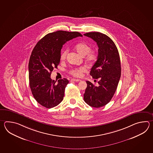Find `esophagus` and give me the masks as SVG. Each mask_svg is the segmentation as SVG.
I'll list each match as a JSON object with an SVG mask.
<instances>
[{"mask_svg": "<svg viewBox=\"0 0 153 153\" xmlns=\"http://www.w3.org/2000/svg\"><path fill=\"white\" fill-rule=\"evenodd\" d=\"M71 81H75V82H79V81H81V80L80 79H71Z\"/></svg>", "mask_w": 153, "mask_h": 153, "instance_id": "obj_1", "label": "esophagus"}]
</instances>
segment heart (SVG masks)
<instances>
[{
	"instance_id": "heart-1",
	"label": "heart",
	"mask_w": 153,
	"mask_h": 153,
	"mask_svg": "<svg viewBox=\"0 0 153 153\" xmlns=\"http://www.w3.org/2000/svg\"><path fill=\"white\" fill-rule=\"evenodd\" d=\"M74 49L79 55L82 57H85V62L89 65H93L97 60V52L94 50H91L92 48L91 46L86 42L78 43L75 46ZM68 52V50H65L61 53L60 59L61 61H64L66 59ZM85 72L86 69L82 67L78 68L72 69L69 71V74L76 78H80L82 76L83 73Z\"/></svg>"
}]
</instances>
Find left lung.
Listing matches in <instances>:
<instances>
[{
	"label": "left lung",
	"mask_w": 153,
	"mask_h": 153,
	"mask_svg": "<svg viewBox=\"0 0 153 153\" xmlns=\"http://www.w3.org/2000/svg\"><path fill=\"white\" fill-rule=\"evenodd\" d=\"M84 36L93 39L98 47L97 60L90 74L97 79V86L86 81L84 101L90 106L100 108L108 104L116 91L121 76L120 56L113 41L100 32L86 33Z\"/></svg>",
	"instance_id": "obj_1"
}]
</instances>
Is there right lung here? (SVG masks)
Wrapping results in <instances>:
<instances>
[{
	"label": "right lung",
	"instance_id": "1",
	"mask_svg": "<svg viewBox=\"0 0 153 153\" xmlns=\"http://www.w3.org/2000/svg\"><path fill=\"white\" fill-rule=\"evenodd\" d=\"M78 36H82L78 32L50 33L40 39L33 50L28 64L29 85L35 100L44 107H55L63 100L68 80L63 78L56 82L50 76L59 63L63 45Z\"/></svg>",
	"mask_w": 153,
	"mask_h": 153
}]
</instances>
